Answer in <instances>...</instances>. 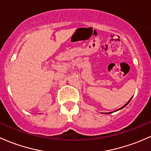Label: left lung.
<instances>
[{"label": "left lung", "instance_id": "1", "mask_svg": "<svg viewBox=\"0 0 151 151\" xmlns=\"http://www.w3.org/2000/svg\"><path fill=\"white\" fill-rule=\"evenodd\" d=\"M130 100H131V99H130ZM130 100H129V101H128V102H127V103H126V104H125V105H123V106H122V107H120V109H119V110H120V109H122V108H123V107H125V106H126V105H127V104H128V103H129V102H130ZM109 113H111V112H108V114H109Z\"/></svg>", "mask_w": 151, "mask_h": 151}]
</instances>
